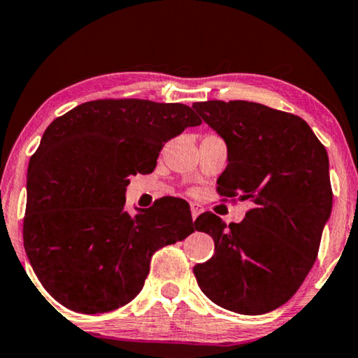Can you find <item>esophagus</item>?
<instances>
[{
	"label": "esophagus",
	"mask_w": 358,
	"mask_h": 358,
	"mask_svg": "<svg viewBox=\"0 0 358 358\" xmlns=\"http://www.w3.org/2000/svg\"><path fill=\"white\" fill-rule=\"evenodd\" d=\"M203 212V208L199 206V203H191V215H192V220H196L199 215Z\"/></svg>",
	"instance_id": "1"
}]
</instances>
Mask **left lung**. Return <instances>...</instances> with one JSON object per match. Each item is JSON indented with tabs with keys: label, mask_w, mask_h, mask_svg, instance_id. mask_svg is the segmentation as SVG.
I'll return each mask as SVG.
<instances>
[{
	"label": "left lung",
	"mask_w": 358,
	"mask_h": 358,
	"mask_svg": "<svg viewBox=\"0 0 358 358\" xmlns=\"http://www.w3.org/2000/svg\"><path fill=\"white\" fill-rule=\"evenodd\" d=\"M192 108L228 146L218 192L253 202L241 223L228 226L210 212L196 220L215 253L192 271L220 308L266 314L296 293L315 263L333 207L327 150L304 119L255 101Z\"/></svg>",
	"instance_id": "left-lung-1"
}]
</instances>
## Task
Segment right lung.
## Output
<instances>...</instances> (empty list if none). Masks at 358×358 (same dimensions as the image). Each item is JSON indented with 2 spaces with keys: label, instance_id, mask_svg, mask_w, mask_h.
Returning a JSON list of instances; mask_svg holds the SVG:
<instances>
[{
  "label": "right lung",
  "instance_id": "right-lung-1",
  "mask_svg": "<svg viewBox=\"0 0 358 358\" xmlns=\"http://www.w3.org/2000/svg\"><path fill=\"white\" fill-rule=\"evenodd\" d=\"M192 108L150 100H94L54 119L27 173L24 247L44 288L65 308L103 314L137 296L152 253L194 232L189 206L162 197L124 210L130 175L151 173Z\"/></svg>",
  "mask_w": 358,
  "mask_h": 358
}]
</instances>
